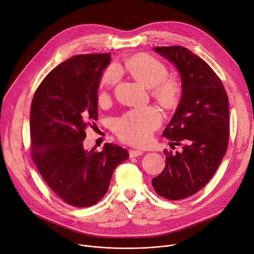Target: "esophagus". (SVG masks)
<instances>
[{
    "mask_svg": "<svg viewBox=\"0 0 254 254\" xmlns=\"http://www.w3.org/2000/svg\"><path fill=\"white\" fill-rule=\"evenodd\" d=\"M129 156L130 157H136V156H139L143 153V150L141 149H129Z\"/></svg>",
    "mask_w": 254,
    "mask_h": 254,
    "instance_id": "34e87169",
    "label": "esophagus"
}]
</instances>
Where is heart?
<instances>
[{
    "label": "heart",
    "mask_w": 254,
    "mask_h": 254,
    "mask_svg": "<svg viewBox=\"0 0 254 254\" xmlns=\"http://www.w3.org/2000/svg\"><path fill=\"white\" fill-rule=\"evenodd\" d=\"M120 70L128 71L138 81L151 88L152 95L164 108L172 109L179 104L183 90L181 81L176 77L166 76L168 70L165 64L149 55H136L119 66H108L100 82V101L108 99V91L118 82ZM161 121V114L157 108L141 106L130 109L117 118L114 128L123 141L140 145L149 139Z\"/></svg>",
    "instance_id": "b5f03b06"
}]
</instances>
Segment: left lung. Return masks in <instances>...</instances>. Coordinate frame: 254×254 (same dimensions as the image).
Listing matches in <instances>:
<instances>
[{
	"label": "left lung",
	"mask_w": 254,
	"mask_h": 254,
	"mask_svg": "<svg viewBox=\"0 0 254 254\" xmlns=\"http://www.w3.org/2000/svg\"><path fill=\"white\" fill-rule=\"evenodd\" d=\"M154 51L173 63L181 74L182 99L162 135L172 141V147L183 145V149L176 154L164 149L165 167L151 184L158 195L180 200L210 181L226 152L228 97L217 74L189 49L155 47Z\"/></svg>",
	"instance_id": "1"
}]
</instances>
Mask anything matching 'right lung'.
Returning <instances> with one entry per match:
<instances>
[{
	"mask_svg": "<svg viewBox=\"0 0 254 254\" xmlns=\"http://www.w3.org/2000/svg\"><path fill=\"white\" fill-rule=\"evenodd\" d=\"M111 54L74 56L43 79L32 101V157L45 183L75 207L96 204L107 193L126 148L106 143L86 150V128L98 121V89Z\"/></svg>",
	"mask_w": 254,
	"mask_h": 254,
	"instance_id": "add662e5",
	"label": "right lung"
}]
</instances>
